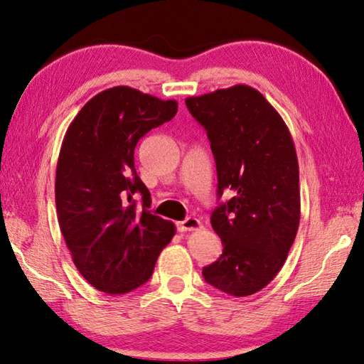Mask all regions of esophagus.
<instances>
[{
	"mask_svg": "<svg viewBox=\"0 0 364 364\" xmlns=\"http://www.w3.org/2000/svg\"><path fill=\"white\" fill-rule=\"evenodd\" d=\"M200 228H202L200 220H197V218H194V217H189V218L183 220V221H178V223H176V230L180 231V232L200 230Z\"/></svg>",
	"mask_w": 364,
	"mask_h": 364,
	"instance_id": "obj_1",
	"label": "esophagus"
}]
</instances>
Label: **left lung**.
I'll list each match as a JSON object with an SVG mask.
<instances>
[{"mask_svg":"<svg viewBox=\"0 0 364 364\" xmlns=\"http://www.w3.org/2000/svg\"><path fill=\"white\" fill-rule=\"evenodd\" d=\"M186 106L210 141L218 199L230 196L210 217L223 254L202 276L221 292L247 297L279 273L299 230L294 141L276 109L247 85L188 97Z\"/></svg>","mask_w":364,"mask_h":364,"instance_id":"left-lung-1","label":"left lung"}]
</instances>
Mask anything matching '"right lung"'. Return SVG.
Segmentation results:
<instances>
[{
  "label": "right lung",
  "mask_w": 364,
  "mask_h": 364,
  "mask_svg": "<svg viewBox=\"0 0 364 364\" xmlns=\"http://www.w3.org/2000/svg\"><path fill=\"white\" fill-rule=\"evenodd\" d=\"M176 110V101L114 86L91 97L67 128L56 168L59 228L77 269L97 291L143 286L175 236L171 221L147 210L151 194L134 168V147Z\"/></svg>",
  "instance_id": "add662e5"
}]
</instances>
